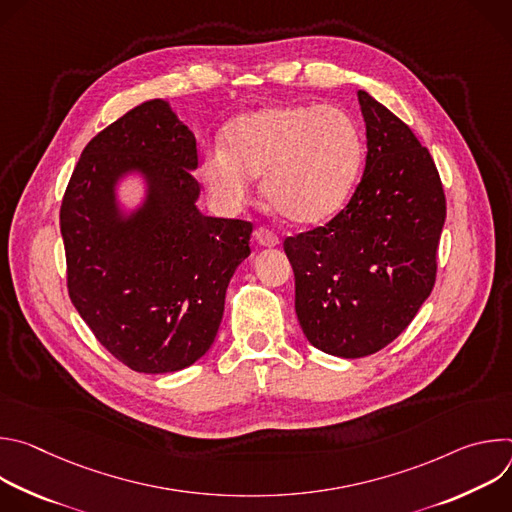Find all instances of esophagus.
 <instances>
[{
  "mask_svg": "<svg viewBox=\"0 0 512 512\" xmlns=\"http://www.w3.org/2000/svg\"><path fill=\"white\" fill-rule=\"evenodd\" d=\"M253 237H255V243H257L259 247H275V245H279V237L273 235V233H271L269 229H265V227H257L255 233H253Z\"/></svg>",
  "mask_w": 512,
  "mask_h": 512,
  "instance_id": "1",
  "label": "esophagus"
}]
</instances>
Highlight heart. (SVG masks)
Instances as JSON below:
<instances>
[{"label": "heart", "instance_id": "heart-1", "mask_svg": "<svg viewBox=\"0 0 512 512\" xmlns=\"http://www.w3.org/2000/svg\"><path fill=\"white\" fill-rule=\"evenodd\" d=\"M362 166L356 121L334 105H275L237 117L225 150L202 160V180L227 206L249 198L263 174V198L283 221L300 227L332 218L350 198Z\"/></svg>", "mask_w": 512, "mask_h": 512}]
</instances>
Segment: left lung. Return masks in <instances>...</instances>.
Listing matches in <instances>:
<instances>
[{"label": "left lung", "mask_w": 512, "mask_h": 512, "mask_svg": "<svg viewBox=\"0 0 512 512\" xmlns=\"http://www.w3.org/2000/svg\"><path fill=\"white\" fill-rule=\"evenodd\" d=\"M367 164L324 227L287 237L296 314L312 346L342 358L393 342L429 298L446 223L444 186L415 133L358 91Z\"/></svg>", "instance_id": "left-lung-1"}]
</instances>
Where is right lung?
I'll list each match as a JSON object with an SVG mask.
<instances>
[{"instance_id": "right-lung-1", "label": "right lung", "mask_w": 512, "mask_h": 512, "mask_svg": "<svg viewBox=\"0 0 512 512\" xmlns=\"http://www.w3.org/2000/svg\"><path fill=\"white\" fill-rule=\"evenodd\" d=\"M194 133L170 103L152 99L97 133L70 176L60 233L70 302L95 338L135 373L182 371L212 346L253 225L196 208ZM146 180L125 215L114 188Z\"/></svg>"}]
</instances>
